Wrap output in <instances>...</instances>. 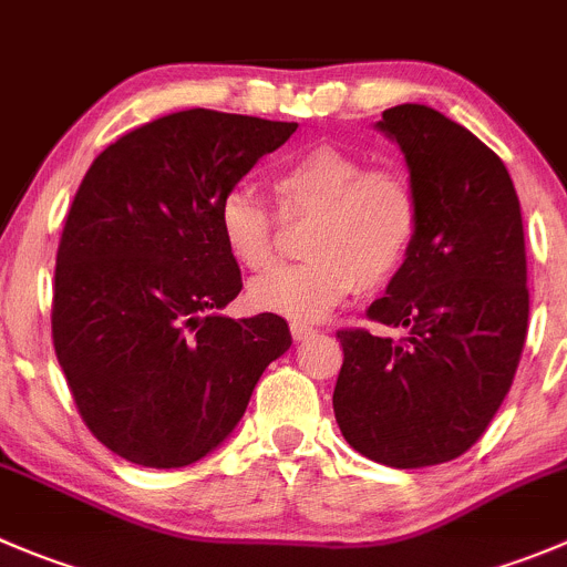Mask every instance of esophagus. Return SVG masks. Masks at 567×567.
<instances>
[{"label": "esophagus", "instance_id": "34e87169", "mask_svg": "<svg viewBox=\"0 0 567 567\" xmlns=\"http://www.w3.org/2000/svg\"><path fill=\"white\" fill-rule=\"evenodd\" d=\"M290 334H293V340H307L310 334H316V327H310V323L293 321V323H290Z\"/></svg>", "mask_w": 567, "mask_h": 567}]
</instances>
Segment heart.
<instances>
[{"label": "heart", "instance_id": "1", "mask_svg": "<svg viewBox=\"0 0 567 567\" xmlns=\"http://www.w3.org/2000/svg\"><path fill=\"white\" fill-rule=\"evenodd\" d=\"M282 221L312 218L299 266L251 282L255 310L316 321L354 288L379 290L410 260L421 233V194L399 166H368L357 152L316 144L285 161L271 177ZM218 235L246 271H268L279 255V221L249 190L218 205Z\"/></svg>", "mask_w": 567, "mask_h": 567}]
</instances>
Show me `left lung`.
<instances>
[{
  "mask_svg": "<svg viewBox=\"0 0 567 567\" xmlns=\"http://www.w3.org/2000/svg\"><path fill=\"white\" fill-rule=\"evenodd\" d=\"M421 194V233L368 321L338 329L332 406L354 452L423 468L468 452L502 406L526 343L529 288L520 205L502 157L426 104L384 110Z\"/></svg>",
  "mask_w": 567,
  "mask_h": 567,
  "instance_id": "obj_1",
  "label": "left lung"
}]
</instances>
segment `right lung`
Segmentation results:
<instances>
[{
  "instance_id": "add662e5",
  "label": "right lung",
  "mask_w": 567,
  "mask_h": 567,
  "mask_svg": "<svg viewBox=\"0 0 567 567\" xmlns=\"http://www.w3.org/2000/svg\"><path fill=\"white\" fill-rule=\"evenodd\" d=\"M296 126L179 110L87 168L60 235L52 343L76 412L118 457L144 468L202 460L290 349L274 312L218 316L244 288L218 205Z\"/></svg>"
}]
</instances>
